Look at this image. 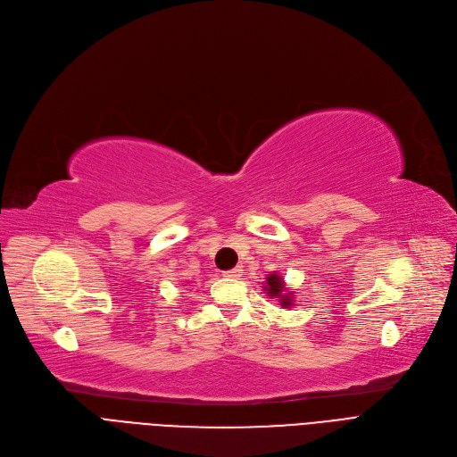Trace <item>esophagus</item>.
Returning a JSON list of instances; mask_svg holds the SVG:
<instances>
[{"mask_svg":"<svg viewBox=\"0 0 457 457\" xmlns=\"http://www.w3.org/2000/svg\"><path fill=\"white\" fill-rule=\"evenodd\" d=\"M223 275H225V277H228V278H237V277H241V270H239V267H234V270L225 271Z\"/></svg>","mask_w":457,"mask_h":457,"instance_id":"34e87169","label":"esophagus"}]
</instances>
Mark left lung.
I'll list each match as a JSON object with an SVG mask.
<instances>
[{
  "mask_svg": "<svg viewBox=\"0 0 457 457\" xmlns=\"http://www.w3.org/2000/svg\"><path fill=\"white\" fill-rule=\"evenodd\" d=\"M265 291H267V295H270L271 299H278L280 301V304H282V308H289V306H293V297H291V293H286V287H284V278L280 277V275H277V273H273V275H270L265 278Z\"/></svg>",
  "mask_w": 457,
  "mask_h": 457,
  "instance_id": "8db88e82",
  "label": "left lung"
}]
</instances>
